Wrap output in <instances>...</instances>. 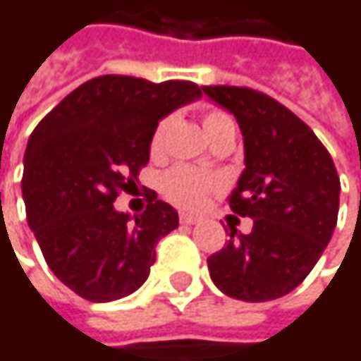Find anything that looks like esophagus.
Here are the masks:
<instances>
[{
    "label": "esophagus",
    "mask_w": 361,
    "mask_h": 361,
    "mask_svg": "<svg viewBox=\"0 0 361 361\" xmlns=\"http://www.w3.org/2000/svg\"><path fill=\"white\" fill-rule=\"evenodd\" d=\"M180 221L183 226H196V224H200V217L198 215H192V213H181Z\"/></svg>",
    "instance_id": "1"
}]
</instances>
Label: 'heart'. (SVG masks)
<instances>
[{
	"instance_id": "heart-1",
	"label": "heart",
	"mask_w": 361,
	"mask_h": 361,
	"mask_svg": "<svg viewBox=\"0 0 361 361\" xmlns=\"http://www.w3.org/2000/svg\"><path fill=\"white\" fill-rule=\"evenodd\" d=\"M232 125L230 116H226L224 112H209L202 121V127H204V133L207 137H211L215 131L224 129ZM165 127L167 123L163 121L154 133H152V140H150V150L152 152H159L161 146H163V135H165ZM211 188V180L192 169V167H185V165H178L173 169H169L163 178H161V192L165 194V198H169L173 204L178 207H183V209H196L202 200H204V194L209 192Z\"/></svg>"
}]
</instances>
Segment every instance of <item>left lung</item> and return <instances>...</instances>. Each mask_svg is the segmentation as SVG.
<instances>
[{
	"label": "left lung",
	"mask_w": 361,
	"mask_h": 361,
	"mask_svg": "<svg viewBox=\"0 0 361 361\" xmlns=\"http://www.w3.org/2000/svg\"><path fill=\"white\" fill-rule=\"evenodd\" d=\"M234 114L245 142V169L230 207L252 219L249 234L230 228L209 274L228 297L263 303L288 295L318 263L336 226L341 181L316 133L286 106L249 87L202 85Z\"/></svg>",
	"instance_id": "1"
}]
</instances>
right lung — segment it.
<instances>
[{"label": "right lung", "mask_w": 361, "mask_h": 361, "mask_svg": "<svg viewBox=\"0 0 361 361\" xmlns=\"http://www.w3.org/2000/svg\"><path fill=\"white\" fill-rule=\"evenodd\" d=\"M202 98L190 81L104 75L71 92L35 127L25 152L23 198L41 252L79 297L109 303L150 276L157 243L178 211L148 192L146 211L114 209L150 161L159 121Z\"/></svg>", "instance_id": "obj_1"}]
</instances>
